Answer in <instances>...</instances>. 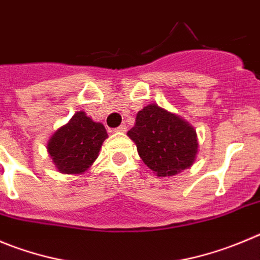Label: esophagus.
Wrapping results in <instances>:
<instances>
[{"label": "esophagus", "mask_w": 260, "mask_h": 260, "mask_svg": "<svg viewBox=\"0 0 260 260\" xmlns=\"http://www.w3.org/2000/svg\"><path fill=\"white\" fill-rule=\"evenodd\" d=\"M115 132H120V133H125L127 132V125L125 124H122V125H119L118 128H115Z\"/></svg>", "instance_id": "34e87169"}]
</instances>
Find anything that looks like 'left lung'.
Segmentation results:
<instances>
[{
    "mask_svg": "<svg viewBox=\"0 0 260 260\" xmlns=\"http://www.w3.org/2000/svg\"><path fill=\"white\" fill-rule=\"evenodd\" d=\"M127 135L137 146L142 161L159 177L174 176L195 161L199 147L196 131L155 104L138 111L135 127Z\"/></svg>",
    "mask_w": 260,
    "mask_h": 260,
    "instance_id": "obj_1",
    "label": "left lung"
}]
</instances>
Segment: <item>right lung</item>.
I'll return each instance as SVG.
<instances>
[{"mask_svg":"<svg viewBox=\"0 0 260 260\" xmlns=\"http://www.w3.org/2000/svg\"><path fill=\"white\" fill-rule=\"evenodd\" d=\"M108 138L105 127L93 122L84 111H78L69 123L60 127L47 144V151L60 173L81 174L99 156Z\"/></svg>","mask_w":260,"mask_h":260,"instance_id":"add662e5","label":"right lung"}]
</instances>
